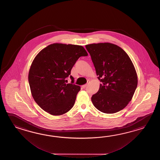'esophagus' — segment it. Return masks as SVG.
Masks as SVG:
<instances>
[{
    "label": "esophagus",
    "instance_id": "1",
    "mask_svg": "<svg viewBox=\"0 0 160 160\" xmlns=\"http://www.w3.org/2000/svg\"><path fill=\"white\" fill-rule=\"evenodd\" d=\"M88 83H89V81L88 82V83H87L86 84H85V85H82V87L83 88H86V86H87L88 85Z\"/></svg>",
    "mask_w": 160,
    "mask_h": 160
}]
</instances>
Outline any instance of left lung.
Wrapping results in <instances>:
<instances>
[{
  "label": "left lung",
  "instance_id": "8db88e82",
  "mask_svg": "<svg viewBox=\"0 0 160 160\" xmlns=\"http://www.w3.org/2000/svg\"><path fill=\"white\" fill-rule=\"evenodd\" d=\"M91 56L100 84L92 96L94 106L101 112L112 114L124 109L133 98L138 78L129 55L110 43L85 46Z\"/></svg>",
  "mask_w": 160,
  "mask_h": 160
}]
</instances>
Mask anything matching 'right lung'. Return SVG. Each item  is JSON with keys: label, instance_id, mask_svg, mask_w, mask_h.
Masks as SVG:
<instances>
[{"label": "right lung", "instance_id": "right-lung-1", "mask_svg": "<svg viewBox=\"0 0 160 160\" xmlns=\"http://www.w3.org/2000/svg\"><path fill=\"white\" fill-rule=\"evenodd\" d=\"M87 55L82 46L53 43L35 57L28 72V82L34 101L45 112L60 116L73 107L81 88L72 84L71 70L79 57ZM70 76L72 83L67 84Z\"/></svg>", "mask_w": 160, "mask_h": 160}]
</instances>
